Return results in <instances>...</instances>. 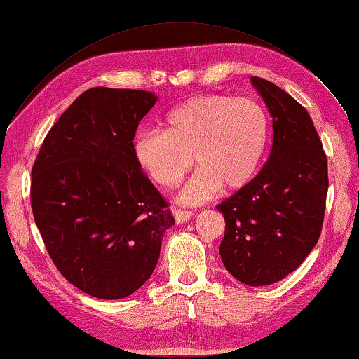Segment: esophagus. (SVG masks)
Masks as SVG:
<instances>
[{
	"instance_id": "obj_1",
	"label": "esophagus",
	"mask_w": 359,
	"mask_h": 359,
	"mask_svg": "<svg viewBox=\"0 0 359 359\" xmlns=\"http://www.w3.org/2000/svg\"><path fill=\"white\" fill-rule=\"evenodd\" d=\"M173 214H175V218H176V223L177 224H180L183 222H188V220H191V218L194 217V212L188 211V210H175Z\"/></svg>"
}]
</instances>
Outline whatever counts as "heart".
<instances>
[{
    "label": "heart",
    "mask_w": 359,
    "mask_h": 359,
    "mask_svg": "<svg viewBox=\"0 0 359 359\" xmlns=\"http://www.w3.org/2000/svg\"><path fill=\"white\" fill-rule=\"evenodd\" d=\"M163 132L139 130L133 157L163 188L173 189L198 165L179 201L198 205L218 189L231 192L251 182L269 141V117L254 100L195 97L170 110Z\"/></svg>",
    "instance_id": "heart-1"
}]
</instances>
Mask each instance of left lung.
<instances>
[{
  "mask_svg": "<svg viewBox=\"0 0 359 359\" xmlns=\"http://www.w3.org/2000/svg\"><path fill=\"white\" fill-rule=\"evenodd\" d=\"M273 118V147L259 173L215 208L224 215L220 255L248 286L298 269L316 246L329 188L323 144L305 108L274 83L251 77Z\"/></svg>",
  "mask_w": 359,
  "mask_h": 359,
  "instance_id": "left-lung-1",
  "label": "left lung"
}]
</instances>
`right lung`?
Masks as SVG:
<instances>
[{
	"label": "right lung",
	"instance_id": "obj_1",
	"mask_svg": "<svg viewBox=\"0 0 359 359\" xmlns=\"http://www.w3.org/2000/svg\"><path fill=\"white\" fill-rule=\"evenodd\" d=\"M158 97L92 88L51 128L32 168L35 223L60 273L98 299H121L151 277L175 217L133 157Z\"/></svg>",
	"mask_w": 359,
	"mask_h": 359
}]
</instances>
